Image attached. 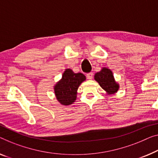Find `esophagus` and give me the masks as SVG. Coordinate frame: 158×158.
<instances>
[{"label": "esophagus", "mask_w": 158, "mask_h": 158, "mask_svg": "<svg viewBox=\"0 0 158 158\" xmlns=\"http://www.w3.org/2000/svg\"><path fill=\"white\" fill-rule=\"evenodd\" d=\"M93 73L92 72H90V73H88V74H86V77H87V79H93Z\"/></svg>", "instance_id": "esophagus-1"}]
</instances>
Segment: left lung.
Listing matches in <instances>:
<instances>
[{
  "instance_id": "left-lung-1",
  "label": "left lung",
  "mask_w": 158,
  "mask_h": 158,
  "mask_svg": "<svg viewBox=\"0 0 158 158\" xmlns=\"http://www.w3.org/2000/svg\"><path fill=\"white\" fill-rule=\"evenodd\" d=\"M94 79L108 95H114L120 88V85L116 81L111 70L108 67H102L100 72L94 75Z\"/></svg>"
}]
</instances>
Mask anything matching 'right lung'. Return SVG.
<instances>
[{"mask_svg": "<svg viewBox=\"0 0 158 158\" xmlns=\"http://www.w3.org/2000/svg\"><path fill=\"white\" fill-rule=\"evenodd\" d=\"M86 79L82 73H74L71 69H66L62 78L54 86L57 102L63 106L72 104L77 99L78 88Z\"/></svg>", "mask_w": 158, "mask_h": 158, "instance_id": "1", "label": "right lung"}]
</instances>
